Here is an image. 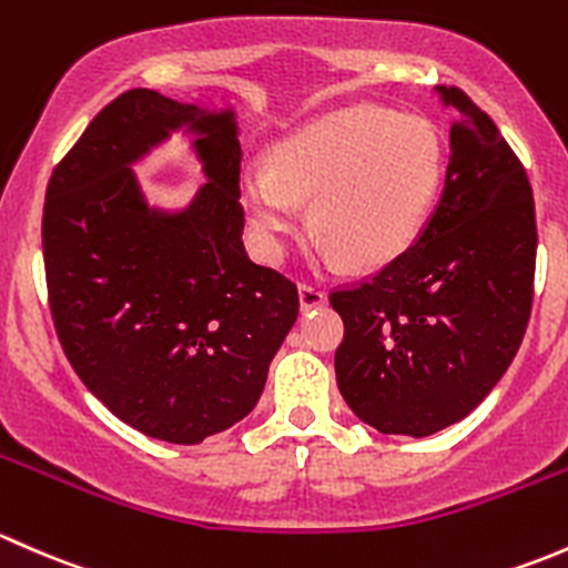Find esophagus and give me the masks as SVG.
<instances>
[{
  "instance_id": "esophagus-1",
  "label": "esophagus",
  "mask_w": 568,
  "mask_h": 568,
  "mask_svg": "<svg viewBox=\"0 0 568 568\" xmlns=\"http://www.w3.org/2000/svg\"><path fill=\"white\" fill-rule=\"evenodd\" d=\"M297 292H301V308L303 312H308V308H317L325 303V290L320 284H312V282H303L297 286Z\"/></svg>"
}]
</instances>
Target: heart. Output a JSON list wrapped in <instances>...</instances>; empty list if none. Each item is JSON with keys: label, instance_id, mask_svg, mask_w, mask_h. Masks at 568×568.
<instances>
[{"label": "heart", "instance_id": "b5f03b06", "mask_svg": "<svg viewBox=\"0 0 568 568\" xmlns=\"http://www.w3.org/2000/svg\"><path fill=\"white\" fill-rule=\"evenodd\" d=\"M440 180L443 148L429 122L349 106L297 128L273 166L248 163L241 196L271 248L301 221V199H312L314 235L347 265L377 267L415 241Z\"/></svg>", "mask_w": 568, "mask_h": 568}]
</instances>
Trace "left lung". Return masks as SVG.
Instances as JSON below:
<instances>
[{
	"mask_svg": "<svg viewBox=\"0 0 568 568\" xmlns=\"http://www.w3.org/2000/svg\"><path fill=\"white\" fill-rule=\"evenodd\" d=\"M440 202L418 241L358 284L331 290L344 320L336 383L383 435L457 424L498 385L534 306L536 207L523 161L459 87Z\"/></svg>",
	"mask_w": 568,
	"mask_h": 568,
	"instance_id": "1",
	"label": "left lung"
}]
</instances>
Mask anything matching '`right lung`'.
<instances>
[{"mask_svg": "<svg viewBox=\"0 0 568 568\" xmlns=\"http://www.w3.org/2000/svg\"><path fill=\"white\" fill-rule=\"evenodd\" d=\"M180 124L203 133L211 183L185 214L143 204L126 163ZM232 111L153 90L103 106L54 166L43 262L57 338L81 383L144 435L194 446L254 410L295 325L297 286L243 245Z\"/></svg>", "mask_w": 568, "mask_h": 568, "instance_id": "right-lung-1", "label": "right lung"}]
</instances>
